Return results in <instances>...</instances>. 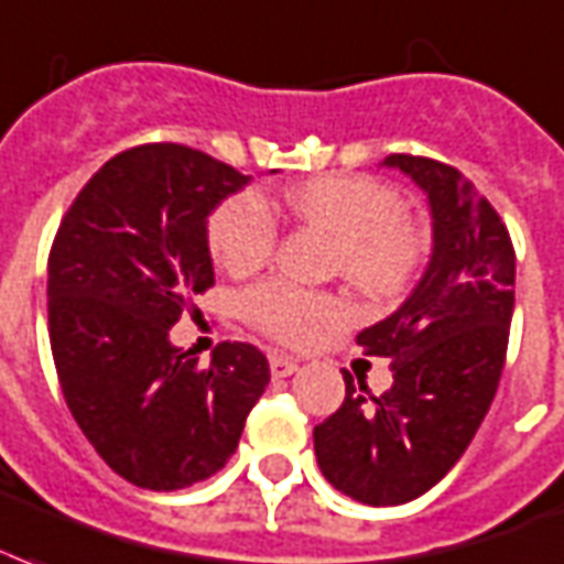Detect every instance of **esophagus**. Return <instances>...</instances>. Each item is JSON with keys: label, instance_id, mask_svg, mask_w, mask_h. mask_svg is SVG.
Here are the masks:
<instances>
[{"label": "esophagus", "instance_id": "esophagus-1", "mask_svg": "<svg viewBox=\"0 0 564 564\" xmlns=\"http://www.w3.org/2000/svg\"><path fill=\"white\" fill-rule=\"evenodd\" d=\"M299 367H301V360L286 358V355H274V358L269 360V369H272L274 378L292 376V372H299Z\"/></svg>", "mask_w": 564, "mask_h": 564}]
</instances>
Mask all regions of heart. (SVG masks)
<instances>
[{
	"label": "heart",
	"instance_id": "1",
	"mask_svg": "<svg viewBox=\"0 0 564 564\" xmlns=\"http://www.w3.org/2000/svg\"><path fill=\"white\" fill-rule=\"evenodd\" d=\"M283 206L299 221L337 242V265L351 283L376 295H393L414 281L425 260L423 230L405 218L397 188L364 174H330L290 188ZM206 239L215 263L242 274L263 265L278 242V225L260 197L234 195L209 215ZM251 325L269 337L307 346L330 325L349 319V307L328 292L265 281L242 295Z\"/></svg>",
	"mask_w": 564,
	"mask_h": 564
}]
</instances>
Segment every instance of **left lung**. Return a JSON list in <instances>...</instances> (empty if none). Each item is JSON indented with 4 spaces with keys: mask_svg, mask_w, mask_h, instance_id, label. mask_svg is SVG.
<instances>
[{
    "mask_svg": "<svg viewBox=\"0 0 564 564\" xmlns=\"http://www.w3.org/2000/svg\"><path fill=\"white\" fill-rule=\"evenodd\" d=\"M384 165L429 195L432 260L405 304L358 334L390 358V390L372 397L343 369L346 399L313 429L325 479L367 506L416 500L453 470L494 402L514 311V248L488 197L437 159Z\"/></svg>",
    "mask_w": 564,
    "mask_h": 564,
    "instance_id": "1",
    "label": "left lung"
}]
</instances>
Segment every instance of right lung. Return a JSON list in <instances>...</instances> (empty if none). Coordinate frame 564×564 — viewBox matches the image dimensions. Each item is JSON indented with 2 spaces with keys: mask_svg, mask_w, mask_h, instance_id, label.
Returning a JSON list of instances; mask_svg holds the SVG:
<instances>
[{
  "mask_svg": "<svg viewBox=\"0 0 564 564\" xmlns=\"http://www.w3.org/2000/svg\"><path fill=\"white\" fill-rule=\"evenodd\" d=\"M245 183L183 144L129 148L85 183L53 239L46 295L62 393L102 462L148 491L221 470L269 384L251 343H218L206 367L171 343L215 283L206 218Z\"/></svg>",
  "mask_w": 564,
  "mask_h": 564,
  "instance_id": "right-lung-1",
  "label": "right lung"
}]
</instances>
